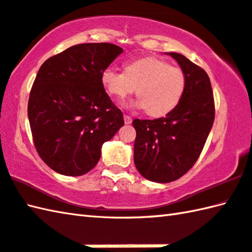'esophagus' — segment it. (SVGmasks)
Masks as SVG:
<instances>
[{
	"label": "esophagus",
	"instance_id": "1",
	"mask_svg": "<svg viewBox=\"0 0 252 252\" xmlns=\"http://www.w3.org/2000/svg\"><path fill=\"white\" fill-rule=\"evenodd\" d=\"M124 122H125V124H127V125L131 124V122H132L131 117L128 116V115H124Z\"/></svg>",
	"mask_w": 252,
	"mask_h": 252
}]
</instances>
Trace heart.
Returning a JSON list of instances; mask_svg holds the SVG:
<instances>
[{"instance_id":"obj_1","label":"heart","mask_w":252,"mask_h":252,"mask_svg":"<svg viewBox=\"0 0 252 252\" xmlns=\"http://www.w3.org/2000/svg\"><path fill=\"white\" fill-rule=\"evenodd\" d=\"M101 84L108 95L123 99L135 91L138 98L131 105L150 117L169 115L181 103L187 78L183 71L155 57H145L123 63V73L104 70Z\"/></svg>"}]
</instances>
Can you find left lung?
Returning <instances> with one entry per match:
<instances>
[{
	"label": "left lung",
	"instance_id": "1",
	"mask_svg": "<svg viewBox=\"0 0 252 252\" xmlns=\"http://www.w3.org/2000/svg\"><path fill=\"white\" fill-rule=\"evenodd\" d=\"M187 78L181 103L165 117L136 120L134 162L145 179L168 183L181 178L200 157L215 117L210 78L187 57L168 52Z\"/></svg>",
	"mask_w": 252,
	"mask_h": 252
}]
</instances>
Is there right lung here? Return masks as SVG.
Here are the masks:
<instances>
[{
  "instance_id": "right-lung-1",
  "label": "right lung",
  "mask_w": 252,
  "mask_h": 252,
  "mask_svg": "<svg viewBox=\"0 0 252 252\" xmlns=\"http://www.w3.org/2000/svg\"><path fill=\"white\" fill-rule=\"evenodd\" d=\"M123 52L108 42L70 47L38 70L28 99V120L42 161L69 177L88 173L105 141L124 125L123 113L101 84V74Z\"/></svg>"
}]
</instances>
